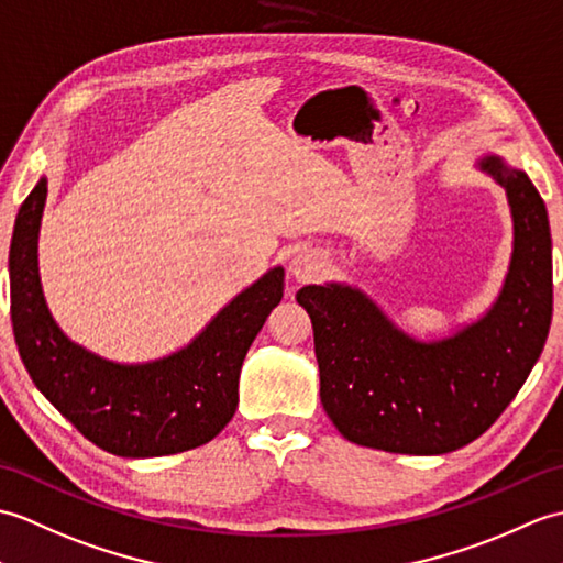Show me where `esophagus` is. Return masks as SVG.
<instances>
[{"label":"esophagus","instance_id":"1","mask_svg":"<svg viewBox=\"0 0 563 563\" xmlns=\"http://www.w3.org/2000/svg\"><path fill=\"white\" fill-rule=\"evenodd\" d=\"M324 269V257L318 250H298V253L289 260V274L298 284L318 279Z\"/></svg>","mask_w":563,"mask_h":563}]
</instances>
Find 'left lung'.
Wrapping results in <instances>:
<instances>
[{"mask_svg": "<svg viewBox=\"0 0 563 563\" xmlns=\"http://www.w3.org/2000/svg\"><path fill=\"white\" fill-rule=\"evenodd\" d=\"M477 168L506 190L514 253L496 301L439 340L399 330L356 286L296 294L316 334L320 402L346 441L385 453L443 455L501 417L540 358L552 324V233L528 173L484 154Z\"/></svg>", "mask_w": 563, "mask_h": 563, "instance_id": "left-lung-1", "label": "left lung"}]
</instances>
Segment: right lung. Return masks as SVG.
I'll return each mask as SVG.
<instances>
[{
	"mask_svg": "<svg viewBox=\"0 0 563 563\" xmlns=\"http://www.w3.org/2000/svg\"><path fill=\"white\" fill-rule=\"evenodd\" d=\"M47 178L21 205L11 235V322L23 366L62 417L120 457L192 451L227 427L239 407L250 344L284 296V267L250 284L195 340L164 358L118 364L71 342L45 303L37 233Z\"/></svg>",
	"mask_w": 563,
	"mask_h": 563,
	"instance_id": "right-lung-1",
	"label": "right lung"
}]
</instances>
